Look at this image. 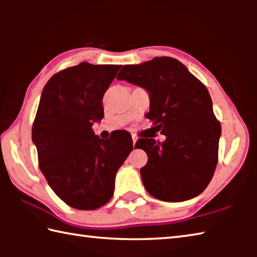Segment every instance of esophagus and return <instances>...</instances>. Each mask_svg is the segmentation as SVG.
Wrapping results in <instances>:
<instances>
[{
    "mask_svg": "<svg viewBox=\"0 0 257 257\" xmlns=\"http://www.w3.org/2000/svg\"><path fill=\"white\" fill-rule=\"evenodd\" d=\"M136 142H137V137H136V136H133V143H134V146H135V144H136Z\"/></svg>",
    "mask_w": 257,
    "mask_h": 257,
    "instance_id": "obj_1",
    "label": "esophagus"
}]
</instances>
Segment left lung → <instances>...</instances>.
Instances as JSON below:
<instances>
[{"instance_id":"obj_1","label":"left lung","mask_w":257,"mask_h":257,"mask_svg":"<svg viewBox=\"0 0 257 257\" xmlns=\"http://www.w3.org/2000/svg\"><path fill=\"white\" fill-rule=\"evenodd\" d=\"M116 79L147 89L151 107L145 116L167 137L162 143L139 138L135 145L149 156L141 169L145 189L164 202L198 196L214 175L221 136L205 85L169 56L123 66Z\"/></svg>"}]
</instances>
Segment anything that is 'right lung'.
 Masks as SVG:
<instances>
[{"label": "right lung", "mask_w": 257, "mask_h": 257, "mask_svg": "<svg viewBox=\"0 0 257 257\" xmlns=\"http://www.w3.org/2000/svg\"><path fill=\"white\" fill-rule=\"evenodd\" d=\"M120 68L81 62L52 76L42 92L32 130L38 165L58 197L77 210L110 201L116 171L134 149L124 130L101 139L92 129L103 119L102 99Z\"/></svg>", "instance_id": "1"}]
</instances>
